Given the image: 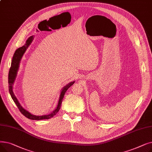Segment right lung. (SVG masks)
Masks as SVG:
<instances>
[{
	"label": "right lung",
	"instance_id": "obj_1",
	"mask_svg": "<svg viewBox=\"0 0 152 152\" xmlns=\"http://www.w3.org/2000/svg\"><path fill=\"white\" fill-rule=\"evenodd\" d=\"M32 41H33V37H30L29 38H28V39L27 40L26 42L25 45L18 48V49L16 50V51H15V52L13 55V57L12 60V63H11V67L10 68L9 73V92H10V94L11 95V97H12L13 100L15 103V104L17 105V106L18 107L20 111L24 116H26V118H28L30 119H33V120L48 119H50V118H52L54 115H55L58 112L59 110L60 109L61 102H62L63 99L64 97V95H65V92L69 88V87L75 83V81H72V82L69 83L68 84H67L66 86L64 87L62 89V91H61V94H60V99H59V100H58V105H57V108H55V110H54V111H53L52 113L48 115L36 116V115H33L31 114L25 109H24L22 107V106L20 105V103H19L17 99L16 98L15 95L13 94V83L15 80V77H16V76H17V72H18V68H19L20 60H21V59L23 57V54L25 53V51L26 50L27 48L28 47V46L31 43Z\"/></svg>",
	"mask_w": 152,
	"mask_h": 152
}]
</instances>
